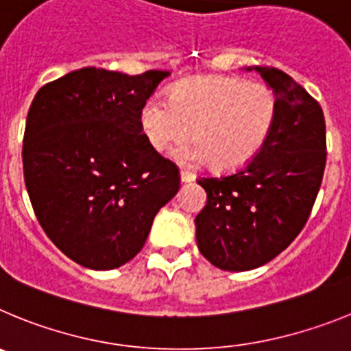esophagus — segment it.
<instances>
[{"label": "esophagus", "mask_w": 351, "mask_h": 351, "mask_svg": "<svg viewBox=\"0 0 351 351\" xmlns=\"http://www.w3.org/2000/svg\"><path fill=\"white\" fill-rule=\"evenodd\" d=\"M193 179H195L193 173L188 172V170H184V169L181 170V181L182 182H190V181H193Z\"/></svg>", "instance_id": "34e87169"}]
</instances>
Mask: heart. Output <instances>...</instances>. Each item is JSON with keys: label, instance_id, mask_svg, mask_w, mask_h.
<instances>
[{"label": "heart", "instance_id": "heart-1", "mask_svg": "<svg viewBox=\"0 0 351 351\" xmlns=\"http://www.w3.org/2000/svg\"><path fill=\"white\" fill-rule=\"evenodd\" d=\"M278 116V100L267 84L210 75L182 80L169 101L151 98L142 126L158 151L193 141V156L219 172L250 163L267 142Z\"/></svg>", "mask_w": 351, "mask_h": 351}]
</instances>
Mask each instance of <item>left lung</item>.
Segmentation results:
<instances>
[{
    "label": "left lung",
    "instance_id": "1",
    "mask_svg": "<svg viewBox=\"0 0 351 351\" xmlns=\"http://www.w3.org/2000/svg\"><path fill=\"white\" fill-rule=\"evenodd\" d=\"M274 89V128L250 163L197 182L207 204L195 218L198 250L223 271H250L271 262L308 223L327 161L320 104L285 71L247 66Z\"/></svg>",
    "mask_w": 351,
    "mask_h": 351
}]
</instances>
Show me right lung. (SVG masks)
<instances>
[{
  "label": "right lung",
  "instance_id": "1",
  "mask_svg": "<svg viewBox=\"0 0 351 351\" xmlns=\"http://www.w3.org/2000/svg\"><path fill=\"white\" fill-rule=\"evenodd\" d=\"M169 71L80 68L36 93L23 142L36 219L82 267L110 271L144 247L179 169L142 133V108Z\"/></svg>",
  "mask_w": 351,
  "mask_h": 351
}]
</instances>
